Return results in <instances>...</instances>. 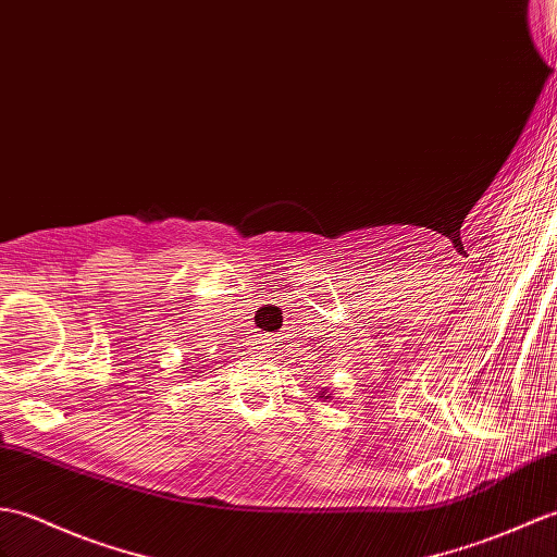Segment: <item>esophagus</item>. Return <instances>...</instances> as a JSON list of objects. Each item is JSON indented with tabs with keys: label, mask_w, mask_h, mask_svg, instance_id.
I'll return each mask as SVG.
<instances>
[{
	"label": "esophagus",
	"mask_w": 557,
	"mask_h": 557,
	"mask_svg": "<svg viewBox=\"0 0 557 557\" xmlns=\"http://www.w3.org/2000/svg\"><path fill=\"white\" fill-rule=\"evenodd\" d=\"M261 348H263V346H261Z\"/></svg>",
	"instance_id": "esophagus-1"
}]
</instances>
